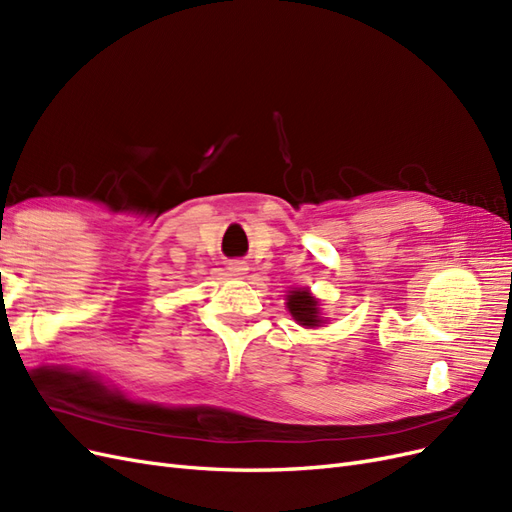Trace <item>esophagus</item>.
<instances>
[{"label":"esophagus","mask_w":512,"mask_h":512,"mask_svg":"<svg viewBox=\"0 0 512 512\" xmlns=\"http://www.w3.org/2000/svg\"><path fill=\"white\" fill-rule=\"evenodd\" d=\"M247 269H250V267H247L245 260H230V262H228L230 275H245Z\"/></svg>","instance_id":"1"}]
</instances>
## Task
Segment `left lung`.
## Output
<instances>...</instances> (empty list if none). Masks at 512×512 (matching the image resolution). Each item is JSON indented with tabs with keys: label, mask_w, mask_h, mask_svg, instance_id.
Wrapping results in <instances>:
<instances>
[{
	"label": "left lung",
	"mask_w": 512,
	"mask_h": 512,
	"mask_svg": "<svg viewBox=\"0 0 512 512\" xmlns=\"http://www.w3.org/2000/svg\"><path fill=\"white\" fill-rule=\"evenodd\" d=\"M286 307L292 314V318L297 320L301 327L316 329L324 322L320 316V303L316 297H312V292H309L307 288L290 290L286 294Z\"/></svg>",
	"instance_id": "left-lung-1"
}]
</instances>
